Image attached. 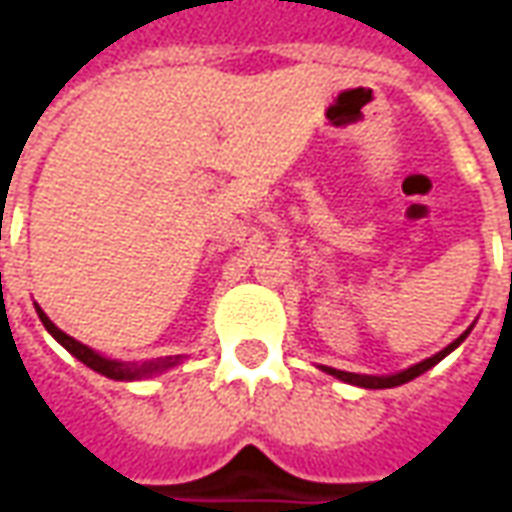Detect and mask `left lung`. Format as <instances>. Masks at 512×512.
I'll list each match as a JSON object with an SVG mask.
<instances>
[{"label":"left lung","instance_id":"left-lung-1","mask_svg":"<svg viewBox=\"0 0 512 512\" xmlns=\"http://www.w3.org/2000/svg\"><path fill=\"white\" fill-rule=\"evenodd\" d=\"M472 332V329H466V332L455 340V343H450L444 351H439V354H433L430 359H422L419 365L408 367V370H403V373H395V376H359V373H345V370H334V367H323L329 376L340 378V381H345V384H354V386H365V389H392V386H400L406 384V381H411V378L422 376L425 370H430L433 365H439L444 356L450 354V351H455L458 345L466 340V334Z\"/></svg>","mask_w":512,"mask_h":512}]
</instances>
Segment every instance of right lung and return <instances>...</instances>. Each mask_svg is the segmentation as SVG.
Masks as SVG:
<instances>
[{
    "instance_id": "1",
    "label": "right lung",
    "mask_w": 512,
    "mask_h": 512,
    "mask_svg": "<svg viewBox=\"0 0 512 512\" xmlns=\"http://www.w3.org/2000/svg\"><path fill=\"white\" fill-rule=\"evenodd\" d=\"M38 310V318L43 321V326H46V332L57 340V343L68 351V354H73L79 362H84V365L90 367V370H95V373H101V376L106 378H115V381H139V378H147L153 376V373H164L167 367L178 365L180 356H167V359H156V362H142V365H136V362H117V359H106V356L95 354L93 348H87V345H82L79 340H73L71 334H65L62 329H57L54 323L49 321V315L40 310V307H35Z\"/></svg>"
}]
</instances>
